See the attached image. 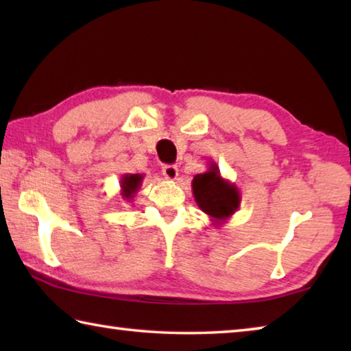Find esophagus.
I'll return each mask as SVG.
<instances>
[{"mask_svg": "<svg viewBox=\"0 0 351 351\" xmlns=\"http://www.w3.org/2000/svg\"><path fill=\"white\" fill-rule=\"evenodd\" d=\"M162 175L167 178V180L173 181V180H176V176H178V169L175 167V165H164Z\"/></svg>", "mask_w": 351, "mask_h": 351, "instance_id": "esophagus-1", "label": "esophagus"}]
</instances>
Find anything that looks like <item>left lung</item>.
Returning a JSON list of instances; mask_svg holds the SVG:
<instances>
[{"mask_svg":"<svg viewBox=\"0 0 351 351\" xmlns=\"http://www.w3.org/2000/svg\"><path fill=\"white\" fill-rule=\"evenodd\" d=\"M192 192L195 201L213 226H221L239 210L241 195L234 182L224 180L215 162L193 178Z\"/></svg>","mask_w":351,"mask_h":351,"instance_id":"1","label":"left lung"}]
</instances>
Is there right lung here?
<instances>
[{
    "mask_svg": "<svg viewBox=\"0 0 351 351\" xmlns=\"http://www.w3.org/2000/svg\"><path fill=\"white\" fill-rule=\"evenodd\" d=\"M144 175L141 173H125L121 178V195L125 201H132L139 192Z\"/></svg>",
    "mask_w": 351,
    "mask_h": 351,
    "instance_id": "obj_1",
    "label": "right lung"
}]
</instances>
